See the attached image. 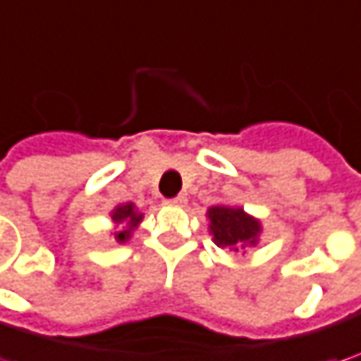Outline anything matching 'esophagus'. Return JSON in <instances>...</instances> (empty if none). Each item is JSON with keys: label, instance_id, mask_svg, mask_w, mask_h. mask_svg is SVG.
Returning a JSON list of instances; mask_svg holds the SVG:
<instances>
[{"label": "esophagus", "instance_id": "obj_1", "mask_svg": "<svg viewBox=\"0 0 361 361\" xmlns=\"http://www.w3.org/2000/svg\"><path fill=\"white\" fill-rule=\"evenodd\" d=\"M185 200H188V198H185L183 194H180V196H176V198H169V200H167V204H171V207H183V204H185Z\"/></svg>", "mask_w": 361, "mask_h": 361}]
</instances>
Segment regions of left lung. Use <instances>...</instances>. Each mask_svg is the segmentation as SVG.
Instances as JSON below:
<instances>
[{
    "instance_id": "left-lung-1",
    "label": "left lung",
    "mask_w": 361,
    "mask_h": 361,
    "mask_svg": "<svg viewBox=\"0 0 361 361\" xmlns=\"http://www.w3.org/2000/svg\"><path fill=\"white\" fill-rule=\"evenodd\" d=\"M209 229L213 235V242L219 247H229V250H244L247 246H256L262 225L258 219L247 214L240 207H223L216 204L209 209Z\"/></svg>"
}]
</instances>
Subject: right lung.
Returning <instances> with one entry per match:
<instances>
[{
  "mask_svg": "<svg viewBox=\"0 0 361 361\" xmlns=\"http://www.w3.org/2000/svg\"><path fill=\"white\" fill-rule=\"evenodd\" d=\"M142 216H145V214L136 209V204H134V202H126V204L115 207L114 213H111V221H114L115 225H123V227H119V229L114 233L115 240H117L119 244L128 242V240H130V235H132V231L140 225Z\"/></svg>",
  "mask_w": 361,
  "mask_h": 361,
  "instance_id": "add662e5",
  "label": "right lung"
}]
</instances>
